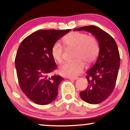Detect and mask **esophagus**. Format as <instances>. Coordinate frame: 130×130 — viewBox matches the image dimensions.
Segmentation results:
<instances>
[{"instance_id":"34e87169","label":"esophagus","mask_w":130,"mask_h":130,"mask_svg":"<svg viewBox=\"0 0 130 130\" xmlns=\"http://www.w3.org/2000/svg\"><path fill=\"white\" fill-rule=\"evenodd\" d=\"M69 80H75L76 79H77V77H75V78H72V77H69Z\"/></svg>"}]
</instances>
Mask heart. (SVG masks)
I'll return each mask as SVG.
<instances>
[{
  "label": "heart",
  "instance_id": "1",
  "mask_svg": "<svg viewBox=\"0 0 130 130\" xmlns=\"http://www.w3.org/2000/svg\"><path fill=\"white\" fill-rule=\"evenodd\" d=\"M63 44L67 48L75 49L73 62H67L60 66L59 73L65 77L75 78L83 72L84 65L91 64L95 60L100 51L97 40L93 36L79 32H72L67 35L62 40ZM63 48L59 42L55 43L51 48L53 59L60 63L62 60Z\"/></svg>",
  "mask_w": 130,
  "mask_h": 130
}]
</instances>
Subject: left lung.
Returning <instances> with one entry per match:
<instances>
[{"label": "left lung", "mask_w": 130, "mask_h": 130, "mask_svg": "<svg viewBox=\"0 0 130 130\" xmlns=\"http://www.w3.org/2000/svg\"><path fill=\"white\" fill-rule=\"evenodd\" d=\"M73 30L91 33L99 43L98 57L93 66L86 72L87 88L80 92V95L88 104H100L112 94L115 87L120 63L118 47L114 39L97 26H83Z\"/></svg>", "instance_id": "left-lung-1"}]
</instances>
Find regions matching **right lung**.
<instances>
[{
	"instance_id": "1",
	"label": "right lung",
	"mask_w": 130,
	"mask_h": 130,
	"mask_svg": "<svg viewBox=\"0 0 130 130\" xmlns=\"http://www.w3.org/2000/svg\"><path fill=\"white\" fill-rule=\"evenodd\" d=\"M70 30H39L25 38L18 47L15 65L20 86L36 104L44 105L57 98L58 86L63 78L58 75L48 77L57 67L51 48Z\"/></svg>"
}]
</instances>
